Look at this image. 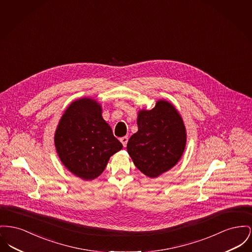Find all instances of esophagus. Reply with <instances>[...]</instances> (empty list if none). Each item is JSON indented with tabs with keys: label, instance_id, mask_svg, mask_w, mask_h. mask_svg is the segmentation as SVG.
I'll return each instance as SVG.
<instances>
[{
	"label": "esophagus",
	"instance_id": "34e87169",
	"mask_svg": "<svg viewBox=\"0 0 252 252\" xmlns=\"http://www.w3.org/2000/svg\"><path fill=\"white\" fill-rule=\"evenodd\" d=\"M127 141H128V138L127 136H124L122 138H120V142L123 144V146L126 148V144H127Z\"/></svg>",
	"mask_w": 252,
	"mask_h": 252
}]
</instances>
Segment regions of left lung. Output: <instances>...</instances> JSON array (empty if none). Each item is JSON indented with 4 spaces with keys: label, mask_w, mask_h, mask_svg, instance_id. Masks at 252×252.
<instances>
[{
    "label": "left lung",
    "mask_w": 252,
    "mask_h": 252,
    "mask_svg": "<svg viewBox=\"0 0 252 252\" xmlns=\"http://www.w3.org/2000/svg\"><path fill=\"white\" fill-rule=\"evenodd\" d=\"M138 131L128 140L126 149L136 167L149 178H157L180 161L187 145V130L176 107L166 100L141 109Z\"/></svg>",
    "instance_id": "1"
}]
</instances>
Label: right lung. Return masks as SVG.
Here are the masks:
<instances>
[{
  "label": "right lung",
  "instance_id": "obj_1",
  "mask_svg": "<svg viewBox=\"0 0 252 252\" xmlns=\"http://www.w3.org/2000/svg\"><path fill=\"white\" fill-rule=\"evenodd\" d=\"M102 111V105L95 99H77L63 112L54 134L61 162L85 181L99 177L109 158L123 148Z\"/></svg>",
  "mask_w": 252,
  "mask_h": 252
}]
</instances>
